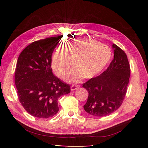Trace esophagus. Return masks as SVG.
<instances>
[{
  "label": "esophagus",
  "mask_w": 148,
  "mask_h": 148,
  "mask_svg": "<svg viewBox=\"0 0 148 148\" xmlns=\"http://www.w3.org/2000/svg\"><path fill=\"white\" fill-rule=\"evenodd\" d=\"M79 88V86H76V85H71V91H75L76 89H77L78 88Z\"/></svg>",
  "instance_id": "obj_1"
}]
</instances>
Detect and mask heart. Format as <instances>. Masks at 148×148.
<instances>
[{
	"label": "heart",
	"mask_w": 148,
	"mask_h": 148,
	"mask_svg": "<svg viewBox=\"0 0 148 148\" xmlns=\"http://www.w3.org/2000/svg\"><path fill=\"white\" fill-rule=\"evenodd\" d=\"M111 58L108 46L91 39H78L57 49L52 56V67L61 77L75 60L77 65L67 71L64 78L69 82L77 83L83 77L91 79L100 73Z\"/></svg>",
	"instance_id": "obj_1"
}]
</instances>
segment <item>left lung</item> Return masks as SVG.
Wrapping results in <instances>:
<instances>
[{
    "instance_id": "1",
    "label": "left lung",
    "mask_w": 148,
    "mask_h": 148,
    "mask_svg": "<svg viewBox=\"0 0 148 148\" xmlns=\"http://www.w3.org/2000/svg\"><path fill=\"white\" fill-rule=\"evenodd\" d=\"M112 47L114 59L107 69L83 84L89 93L84 109L96 117H105L114 112L122 104L127 93L130 76L127 56L115 44Z\"/></svg>"
}]
</instances>
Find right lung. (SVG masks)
<instances>
[{
    "mask_svg": "<svg viewBox=\"0 0 148 148\" xmlns=\"http://www.w3.org/2000/svg\"><path fill=\"white\" fill-rule=\"evenodd\" d=\"M60 36L30 44L21 52L16 65L15 83L18 99L33 117L47 119L59 110L58 99L70 92V86L53 75L52 54Z\"/></svg>",
    "mask_w": 148,
    "mask_h": 148,
    "instance_id": "right-lung-1",
    "label": "right lung"
}]
</instances>
